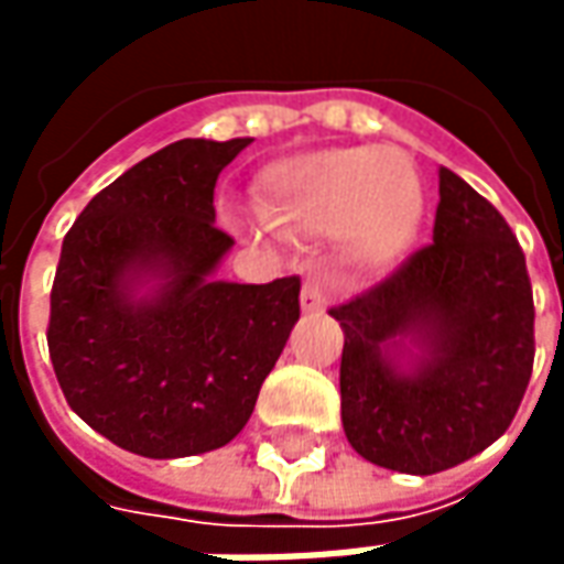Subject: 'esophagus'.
Segmentation results:
<instances>
[{
    "mask_svg": "<svg viewBox=\"0 0 564 564\" xmlns=\"http://www.w3.org/2000/svg\"><path fill=\"white\" fill-rule=\"evenodd\" d=\"M302 307L311 311V314L326 307V283L319 281L317 274H311L305 281V286H302Z\"/></svg>",
    "mask_w": 564,
    "mask_h": 564,
    "instance_id": "34e87169",
    "label": "esophagus"
}]
</instances>
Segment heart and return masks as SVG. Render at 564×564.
<instances>
[{"instance_id": "1", "label": "heart", "mask_w": 564, "mask_h": 564, "mask_svg": "<svg viewBox=\"0 0 564 564\" xmlns=\"http://www.w3.org/2000/svg\"><path fill=\"white\" fill-rule=\"evenodd\" d=\"M257 208L278 232L338 235L356 259L383 262L411 241L423 189L402 150H307L259 172Z\"/></svg>"}]
</instances>
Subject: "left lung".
Segmentation results:
<instances>
[{
	"label": "left lung",
	"instance_id": "8db88e82",
	"mask_svg": "<svg viewBox=\"0 0 564 564\" xmlns=\"http://www.w3.org/2000/svg\"><path fill=\"white\" fill-rule=\"evenodd\" d=\"M432 245L329 314L344 329L341 423L362 459L437 474L508 432L534 362V299L517 235L437 169ZM411 337V372L391 354Z\"/></svg>",
	"mask_w": 564,
	"mask_h": 564
}]
</instances>
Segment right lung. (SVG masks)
<instances>
[{
  "label": "right lung",
  "instance_id": "add662e5",
  "mask_svg": "<svg viewBox=\"0 0 564 564\" xmlns=\"http://www.w3.org/2000/svg\"><path fill=\"white\" fill-rule=\"evenodd\" d=\"M250 139H184L90 198L63 238L47 350L68 408L148 459L229 444L299 319V278L214 281V186ZM141 276L163 283L134 299Z\"/></svg>",
  "mask_w": 564,
  "mask_h": 564
}]
</instances>
